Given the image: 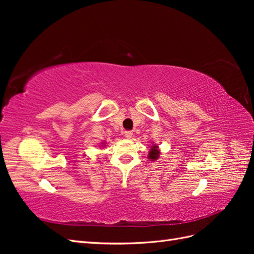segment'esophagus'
Instances as JSON below:
<instances>
[{
    "label": "esophagus",
    "mask_w": 254,
    "mask_h": 254,
    "mask_svg": "<svg viewBox=\"0 0 254 254\" xmlns=\"http://www.w3.org/2000/svg\"><path fill=\"white\" fill-rule=\"evenodd\" d=\"M123 133H124L125 137H127V139H130V137L132 136V131H130V130H125V131Z\"/></svg>",
    "instance_id": "obj_1"
}]
</instances>
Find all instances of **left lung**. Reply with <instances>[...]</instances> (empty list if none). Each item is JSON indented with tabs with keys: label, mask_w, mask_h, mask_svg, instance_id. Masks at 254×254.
<instances>
[{
	"label": "left lung",
	"mask_w": 254,
	"mask_h": 254,
	"mask_svg": "<svg viewBox=\"0 0 254 254\" xmlns=\"http://www.w3.org/2000/svg\"><path fill=\"white\" fill-rule=\"evenodd\" d=\"M157 147H158V146H152V147H151V149H150V151H149V153H148V158L149 159H151V160H157L158 158H159V150L157 149Z\"/></svg>",
	"instance_id": "obj_1"
}]
</instances>
